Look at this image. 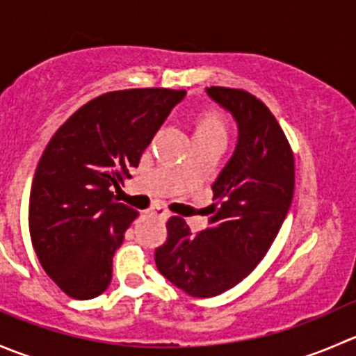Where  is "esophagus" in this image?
<instances>
[{"label": "esophagus", "mask_w": 356, "mask_h": 356, "mask_svg": "<svg viewBox=\"0 0 356 356\" xmlns=\"http://www.w3.org/2000/svg\"><path fill=\"white\" fill-rule=\"evenodd\" d=\"M149 213L155 215V217L160 218V220H167V218L170 217V213H168V210H165V208L160 207V204H155V207H152V210H149Z\"/></svg>", "instance_id": "obj_1"}]
</instances>
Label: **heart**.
I'll use <instances>...</instances> for the list:
<instances>
[{
	"instance_id": "b5f03b06",
	"label": "heart",
	"mask_w": 356,
	"mask_h": 356,
	"mask_svg": "<svg viewBox=\"0 0 356 356\" xmlns=\"http://www.w3.org/2000/svg\"><path fill=\"white\" fill-rule=\"evenodd\" d=\"M196 134L225 136L224 120L220 118V115L215 113V111H204V113H201L198 124H196Z\"/></svg>"
}]
</instances>
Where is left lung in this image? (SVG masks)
Returning a JSON list of instances; mask_svg holds the SVG:
<instances>
[{
  "label": "left lung",
  "mask_w": 356,
  "mask_h": 356,
  "mask_svg": "<svg viewBox=\"0 0 356 356\" xmlns=\"http://www.w3.org/2000/svg\"><path fill=\"white\" fill-rule=\"evenodd\" d=\"M231 111L238 145L211 186L208 227L193 234L170 217L167 241L155 251L156 268L189 296L211 298L234 288L267 254L291 207L294 156L272 111L243 89L207 88Z\"/></svg>",
  "instance_id": "obj_1"
}]
</instances>
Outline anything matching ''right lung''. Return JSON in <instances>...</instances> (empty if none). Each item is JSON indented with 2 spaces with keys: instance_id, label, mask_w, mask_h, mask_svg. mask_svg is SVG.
<instances>
[{
  "instance_id": "obj_1",
  "label": "right lung",
  "mask_w": 356,
  "mask_h": 356,
  "mask_svg": "<svg viewBox=\"0 0 356 356\" xmlns=\"http://www.w3.org/2000/svg\"><path fill=\"white\" fill-rule=\"evenodd\" d=\"M184 95L106 92L75 111L46 146L32 181L29 231L39 264L70 298L91 300L108 288L115 251L139 215L111 189L131 177L129 168Z\"/></svg>"
}]
</instances>
